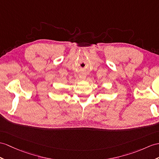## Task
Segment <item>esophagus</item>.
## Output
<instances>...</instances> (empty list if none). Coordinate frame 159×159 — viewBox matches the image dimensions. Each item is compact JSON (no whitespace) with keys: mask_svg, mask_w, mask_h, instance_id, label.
Returning a JSON list of instances; mask_svg holds the SVG:
<instances>
[{"mask_svg":"<svg viewBox=\"0 0 159 159\" xmlns=\"http://www.w3.org/2000/svg\"><path fill=\"white\" fill-rule=\"evenodd\" d=\"M83 78H84V77H83Z\"/></svg>","mask_w":159,"mask_h":159,"instance_id":"obj_1","label":"esophagus"}]
</instances>
